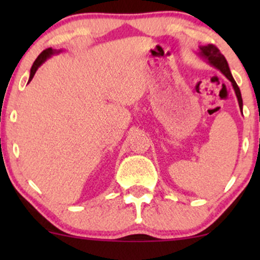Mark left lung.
Masks as SVG:
<instances>
[{
	"mask_svg": "<svg viewBox=\"0 0 260 260\" xmlns=\"http://www.w3.org/2000/svg\"><path fill=\"white\" fill-rule=\"evenodd\" d=\"M198 56H201L203 59H205V61H207L208 63L211 66V67L219 70L220 72H221L223 76H225L226 78L230 80V82H231L236 96H237L238 105H240L241 110H242L243 103H242V95H241V90H240V88H238L237 83L235 82L234 77H232L231 71H230V67L228 64V61H226V58L223 57L222 53L219 51V49L211 44L205 45V46H199Z\"/></svg>",
	"mask_w": 260,
	"mask_h": 260,
	"instance_id": "left-lung-1",
	"label": "left lung"
}]
</instances>
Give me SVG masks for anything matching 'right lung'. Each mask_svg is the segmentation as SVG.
<instances>
[{"mask_svg":"<svg viewBox=\"0 0 260 260\" xmlns=\"http://www.w3.org/2000/svg\"><path fill=\"white\" fill-rule=\"evenodd\" d=\"M61 51H62V50H53V49H51V47H49V49L44 50V51L41 52L40 55L38 56V58L35 59V62H34V63H32V66H31L30 76H29V80H28V83L30 82V80L32 79V77H34V74H35V72H37V71H38V68L40 67V66L43 64L44 62L46 61L47 58L51 57L52 55H56V53H59Z\"/></svg>","mask_w":260,"mask_h":260,"instance_id":"obj_1","label":"right lung"}]
</instances>
